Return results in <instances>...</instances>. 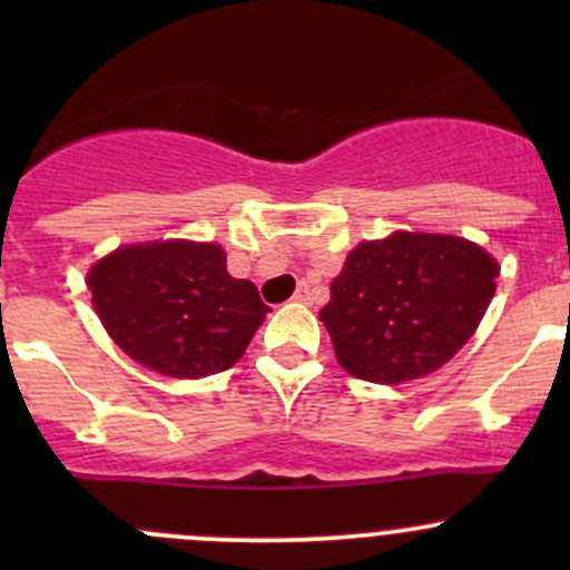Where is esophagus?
Masks as SVG:
<instances>
[{"label":"esophagus","instance_id":"34e87169","mask_svg":"<svg viewBox=\"0 0 570 570\" xmlns=\"http://www.w3.org/2000/svg\"><path fill=\"white\" fill-rule=\"evenodd\" d=\"M292 297H295L297 303H312V301H314V297H312V289H308V284H301V286H297V292H295V295H292Z\"/></svg>","mask_w":570,"mask_h":570}]
</instances>
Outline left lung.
I'll return each instance as SVG.
<instances>
[{
	"label": "left lung",
	"mask_w": 570,
	"mask_h": 570,
	"mask_svg": "<svg viewBox=\"0 0 570 570\" xmlns=\"http://www.w3.org/2000/svg\"><path fill=\"white\" fill-rule=\"evenodd\" d=\"M497 278L499 264L465 239L396 232L350 253L320 320L350 375L394 386L430 375L469 342Z\"/></svg>",
	"instance_id": "left-lung-1"
}]
</instances>
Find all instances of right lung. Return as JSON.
<instances>
[{"instance_id": "obj_1", "label": "right lung", "mask_w": 570, "mask_h": 570, "mask_svg": "<svg viewBox=\"0 0 570 570\" xmlns=\"http://www.w3.org/2000/svg\"><path fill=\"white\" fill-rule=\"evenodd\" d=\"M107 333L137 364L168 377H204L243 358L269 312L226 253L204 243L118 248L88 273Z\"/></svg>"}]
</instances>
